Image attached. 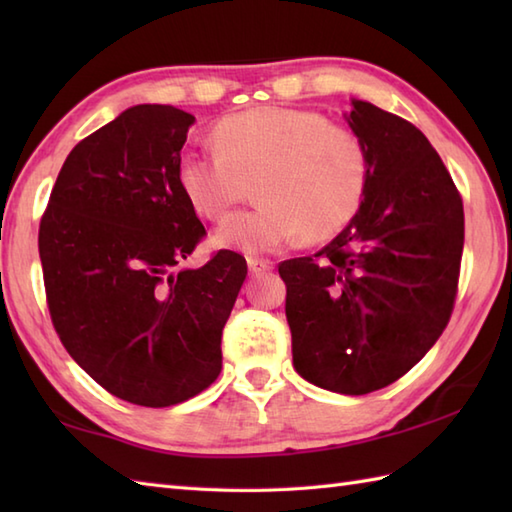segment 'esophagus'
Masks as SVG:
<instances>
[{
	"label": "esophagus",
	"instance_id": "esophagus-1",
	"mask_svg": "<svg viewBox=\"0 0 512 512\" xmlns=\"http://www.w3.org/2000/svg\"><path fill=\"white\" fill-rule=\"evenodd\" d=\"M270 268H273V264H270L268 259L248 257V270H250V275H264V273H268Z\"/></svg>",
	"mask_w": 512,
	"mask_h": 512
}]
</instances>
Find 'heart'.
<instances>
[{"label":"heart","instance_id":"heart-1","mask_svg":"<svg viewBox=\"0 0 512 512\" xmlns=\"http://www.w3.org/2000/svg\"><path fill=\"white\" fill-rule=\"evenodd\" d=\"M217 154L187 151L176 182L191 209L222 220L255 180V209L217 228L215 244L242 253H268L306 233L334 237L354 220L369 184L363 138L323 114L257 105L228 114L211 132Z\"/></svg>","mask_w":512,"mask_h":512}]
</instances>
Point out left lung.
I'll return each instance as SVG.
<instances>
[{"mask_svg": "<svg viewBox=\"0 0 512 512\" xmlns=\"http://www.w3.org/2000/svg\"><path fill=\"white\" fill-rule=\"evenodd\" d=\"M345 118L369 154L365 200L328 246L286 259L279 275L299 376L363 396L405 376L447 328L464 209L416 125L356 99Z\"/></svg>", "mask_w": 512, "mask_h": 512, "instance_id": "1", "label": "left lung"}]
</instances>
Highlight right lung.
<instances>
[{
	"mask_svg": "<svg viewBox=\"0 0 512 512\" xmlns=\"http://www.w3.org/2000/svg\"><path fill=\"white\" fill-rule=\"evenodd\" d=\"M195 118L134 105L65 158L39 224L48 310L96 383L140 407H171L220 376L222 330L246 259L217 250L178 268L206 235L176 182Z\"/></svg>",
	"mask_w": 512,
	"mask_h": 512,
	"instance_id": "right-lung-1",
	"label": "right lung"
}]
</instances>
